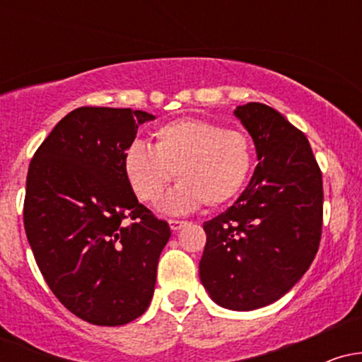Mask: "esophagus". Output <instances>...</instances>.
<instances>
[{"label":"esophagus","mask_w":362,"mask_h":362,"mask_svg":"<svg viewBox=\"0 0 362 362\" xmlns=\"http://www.w3.org/2000/svg\"><path fill=\"white\" fill-rule=\"evenodd\" d=\"M187 224V221H182V219H170V228H172L173 231H178L182 230Z\"/></svg>","instance_id":"esophagus-1"}]
</instances>
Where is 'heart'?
Listing matches in <instances>:
<instances>
[{"mask_svg":"<svg viewBox=\"0 0 362 362\" xmlns=\"http://www.w3.org/2000/svg\"><path fill=\"white\" fill-rule=\"evenodd\" d=\"M127 184L144 204L160 201L173 175L180 182L165 207L187 213L204 202H230L247 184L253 167L252 141L238 129L211 120L178 119L153 132V151L132 143L122 160Z\"/></svg>","mask_w":362,"mask_h":362,"instance_id":"b5f03b06","label":"heart"}]
</instances>
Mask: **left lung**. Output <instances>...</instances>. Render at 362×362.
<instances>
[{"label": "left lung", "mask_w": 362, "mask_h": 362, "mask_svg": "<svg viewBox=\"0 0 362 362\" xmlns=\"http://www.w3.org/2000/svg\"><path fill=\"white\" fill-rule=\"evenodd\" d=\"M235 115L255 143L257 165L243 194L204 223L199 274L211 298L250 311L284 296L317 255L323 224V182L300 129L259 102Z\"/></svg>", "instance_id": "obj_1"}]
</instances>
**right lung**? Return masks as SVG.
<instances>
[{"label":"right lung","instance_id":"right-lung-1","mask_svg":"<svg viewBox=\"0 0 362 362\" xmlns=\"http://www.w3.org/2000/svg\"><path fill=\"white\" fill-rule=\"evenodd\" d=\"M148 112L80 107L30 161L23 202L28 243L45 282L85 322L117 327L148 310L170 226L138 201L126 149Z\"/></svg>","mask_w":362,"mask_h":362}]
</instances>
